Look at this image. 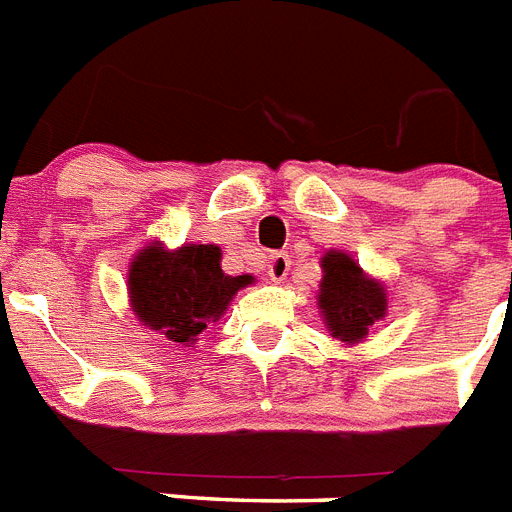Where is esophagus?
Instances as JSON below:
<instances>
[{"instance_id": "1", "label": "esophagus", "mask_w": 512, "mask_h": 512, "mask_svg": "<svg viewBox=\"0 0 512 512\" xmlns=\"http://www.w3.org/2000/svg\"><path fill=\"white\" fill-rule=\"evenodd\" d=\"M289 268H291V260L289 255H283V252H273L268 257V276L270 281H283V278L289 276Z\"/></svg>"}]
</instances>
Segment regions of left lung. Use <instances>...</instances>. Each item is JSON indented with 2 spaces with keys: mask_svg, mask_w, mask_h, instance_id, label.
Masks as SVG:
<instances>
[{
  "mask_svg": "<svg viewBox=\"0 0 512 512\" xmlns=\"http://www.w3.org/2000/svg\"><path fill=\"white\" fill-rule=\"evenodd\" d=\"M320 268L317 309L325 328L343 346L362 343L369 330L388 315V286L369 276L343 249H328L320 257Z\"/></svg>",
  "mask_w": 512,
  "mask_h": 512,
  "instance_id": "obj_1",
  "label": "left lung"
}]
</instances>
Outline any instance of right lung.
<instances>
[{"label":"right lung","mask_w":512,"mask_h":512,"mask_svg":"<svg viewBox=\"0 0 512 512\" xmlns=\"http://www.w3.org/2000/svg\"><path fill=\"white\" fill-rule=\"evenodd\" d=\"M252 283V276L223 273L218 244L169 249L156 239L137 249L127 270L132 312L171 346H192L210 322L221 320L236 291Z\"/></svg>","instance_id":"right-lung-1"}]
</instances>
